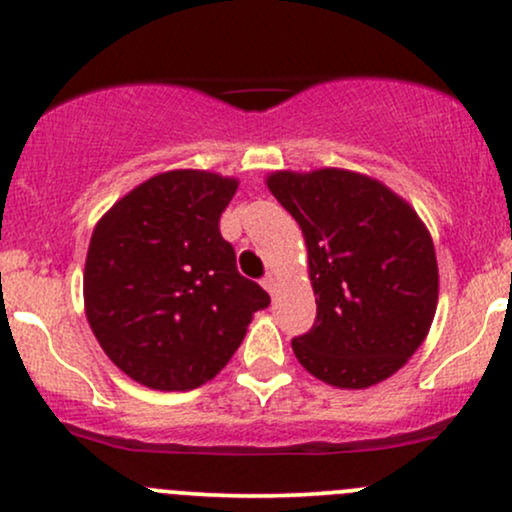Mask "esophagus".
Wrapping results in <instances>:
<instances>
[{"mask_svg":"<svg viewBox=\"0 0 512 512\" xmlns=\"http://www.w3.org/2000/svg\"><path fill=\"white\" fill-rule=\"evenodd\" d=\"M262 286H264V291L272 293V296H274V291H276V279H274V274H267V276H264V279H262Z\"/></svg>","mask_w":512,"mask_h":512,"instance_id":"esophagus-1","label":"esophagus"}]
</instances>
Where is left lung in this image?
Here are the masks:
<instances>
[{"label":"left lung","mask_w":512,"mask_h":512,"mask_svg":"<svg viewBox=\"0 0 512 512\" xmlns=\"http://www.w3.org/2000/svg\"><path fill=\"white\" fill-rule=\"evenodd\" d=\"M301 226L317 315L293 337L315 378L358 390L390 378L436 315L438 264L416 211L378 180L339 168L267 180Z\"/></svg>","instance_id":"1"}]
</instances>
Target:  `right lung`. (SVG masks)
<instances>
[{
    "label": "right lung",
    "mask_w": 512,
    "mask_h": 512,
    "mask_svg": "<svg viewBox=\"0 0 512 512\" xmlns=\"http://www.w3.org/2000/svg\"><path fill=\"white\" fill-rule=\"evenodd\" d=\"M238 182L170 170L98 221L84 269L86 317L122 373L151 390H195L231 361L269 296L236 267L219 221Z\"/></svg>",
    "instance_id": "right-lung-1"
}]
</instances>
